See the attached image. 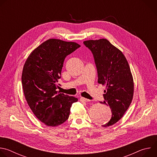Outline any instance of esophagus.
Here are the masks:
<instances>
[{
  "instance_id": "34e87169",
  "label": "esophagus",
  "mask_w": 157,
  "mask_h": 157,
  "mask_svg": "<svg viewBox=\"0 0 157 157\" xmlns=\"http://www.w3.org/2000/svg\"><path fill=\"white\" fill-rule=\"evenodd\" d=\"M80 100H81V101H83V102H85L90 101V100H89V99H87L84 98H80Z\"/></svg>"
}]
</instances>
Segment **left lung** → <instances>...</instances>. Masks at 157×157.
<instances>
[{"label":"left lung","instance_id":"1","mask_svg":"<svg viewBox=\"0 0 157 157\" xmlns=\"http://www.w3.org/2000/svg\"><path fill=\"white\" fill-rule=\"evenodd\" d=\"M83 43L93 53L98 83L105 86L104 101L100 103L111 109L110 120L102 125L107 127L118 122L131 104L133 94L132 75L125 56L107 40H87Z\"/></svg>","mask_w":157,"mask_h":157}]
</instances>
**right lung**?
I'll list each match as a JSON object with an SVG mask.
<instances>
[{
    "instance_id": "right-lung-1",
    "label": "right lung",
    "mask_w": 157,
    "mask_h": 157,
    "mask_svg": "<svg viewBox=\"0 0 157 157\" xmlns=\"http://www.w3.org/2000/svg\"><path fill=\"white\" fill-rule=\"evenodd\" d=\"M80 47L75 42L50 39L35 49L25 61L21 75L25 99L35 116L48 126L64 123L73 103L78 101L56 90L65 58Z\"/></svg>"
}]
</instances>
